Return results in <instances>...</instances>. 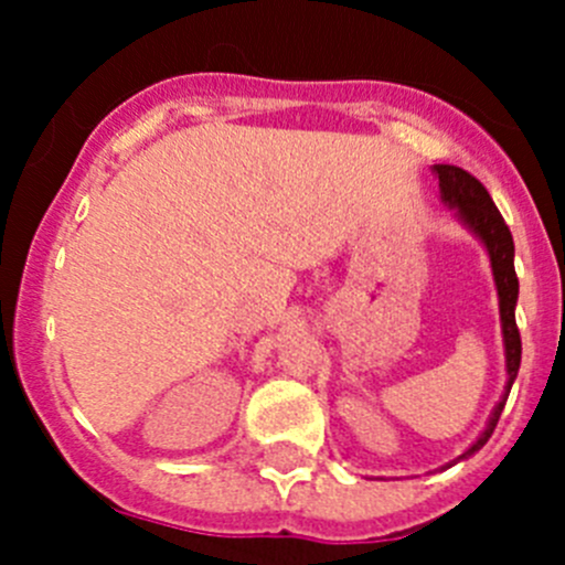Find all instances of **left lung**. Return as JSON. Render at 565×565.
<instances>
[{
  "label": "left lung",
  "mask_w": 565,
  "mask_h": 565,
  "mask_svg": "<svg viewBox=\"0 0 565 565\" xmlns=\"http://www.w3.org/2000/svg\"><path fill=\"white\" fill-rule=\"evenodd\" d=\"M431 172L437 174L440 182V199L446 207L454 210L457 221L487 248L489 265H492V278L494 289H498V306H500V333H503V352H505V391L500 396V402L494 404L492 415H489L487 426H483L481 435L476 437L470 448L465 454H459L457 459L448 461L446 467L457 465V461L470 459L472 454L481 451L487 446V440L492 437L494 426H498L500 413L505 407V398H509L511 385H514L516 374H520V361H522V341L520 330H516V298H520V278L514 270V237H511L509 226H505L503 215L494 207L492 196H489L487 188L476 180L472 174H467L465 169L448 167V163H437L431 167Z\"/></svg>",
  "instance_id": "1"
}]
</instances>
